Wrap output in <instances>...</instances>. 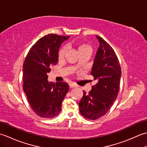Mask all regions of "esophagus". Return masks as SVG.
Instances as JSON below:
<instances>
[{
    "label": "esophagus",
    "mask_w": 147,
    "mask_h": 147,
    "mask_svg": "<svg viewBox=\"0 0 147 147\" xmlns=\"http://www.w3.org/2000/svg\"><path fill=\"white\" fill-rule=\"evenodd\" d=\"M69 85L70 88H74V87L77 86V85H76V84L73 83V82H70L69 83Z\"/></svg>",
    "instance_id": "1"
}]
</instances>
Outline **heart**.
<instances>
[{
  "label": "heart",
  "instance_id": "1",
  "mask_svg": "<svg viewBox=\"0 0 147 147\" xmlns=\"http://www.w3.org/2000/svg\"><path fill=\"white\" fill-rule=\"evenodd\" d=\"M88 49H90V47L88 45L85 44V43H80V44H79V45L78 46V50L79 52L85 51L86 50ZM65 51H66V49H65V47H63L60 50V51H59V59H62L64 57Z\"/></svg>",
  "mask_w": 147,
  "mask_h": 147
}]
</instances>
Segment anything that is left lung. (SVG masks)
<instances>
[{"label":"left lung","instance_id":"8db88e82","mask_svg":"<svg viewBox=\"0 0 147 147\" xmlns=\"http://www.w3.org/2000/svg\"><path fill=\"white\" fill-rule=\"evenodd\" d=\"M99 47L93 61L91 74L96 80L88 94L83 91L79 103L83 116L95 120L109 111L118 95L121 77L119 62L114 51L101 37L96 35Z\"/></svg>","mask_w":147,"mask_h":147}]
</instances>
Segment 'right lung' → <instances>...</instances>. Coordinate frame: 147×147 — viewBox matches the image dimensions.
<instances>
[{"label": "right lung", "instance_id": "right-lung-1", "mask_svg": "<svg viewBox=\"0 0 147 147\" xmlns=\"http://www.w3.org/2000/svg\"><path fill=\"white\" fill-rule=\"evenodd\" d=\"M69 36L49 34L39 39L23 64V90L30 105L40 117L52 119L61 111L62 102L69 91L65 82H49L47 73L58 62L59 48Z\"/></svg>", "mask_w": 147, "mask_h": 147}]
</instances>
